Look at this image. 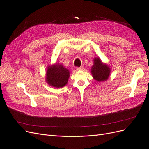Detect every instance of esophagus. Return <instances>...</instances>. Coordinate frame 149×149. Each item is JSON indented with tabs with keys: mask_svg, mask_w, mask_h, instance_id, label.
Wrapping results in <instances>:
<instances>
[{
	"mask_svg": "<svg viewBox=\"0 0 149 149\" xmlns=\"http://www.w3.org/2000/svg\"><path fill=\"white\" fill-rule=\"evenodd\" d=\"M82 69H83V68H82V67L77 68V70H82Z\"/></svg>",
	"mask_w": 149,
	"mask_h": 149,
	"instance_id": "esophagus-1",
	"label": "esophagus"
}]
</instances>
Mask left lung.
Here are the masks:
<instances>
[{"label":"left lung","mask_w":149,"mask_h":149,"mask_svg":"<svg viewBox=\"0 0 149 149\" xmlns=\"http://www.w3.org/2000/svg\"><path fill=\"white\" fill-rule=\"evenodd\" d=\"M94 65L91 69V73L93 77L97 81H106L108 79L110 75V68L105 64H103L99 58L93 60Z\"/></svg>","instance_id":"left-lung-1"}]
</instances>
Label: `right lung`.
Segmentation results:
<instances>
[{
    "label": "right lung",
    "instance_id": "obj_1",
    "mask_svg": "<svg viewBox=\"0 0 149 149\" xmlns=\"http://www.w3.org/2000/svg\"><path fill=\"white\" fill-rule=\"evenodd\" d=\"M69 77V70L61 65L56 64L47 70L46 81L53 87L60 88L67 84Z\"/></svg>",
    "mask_w": 149,
    "mask_h": 149
}]
</instances>
